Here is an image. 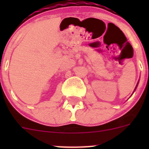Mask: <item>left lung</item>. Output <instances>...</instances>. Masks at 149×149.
Listing matches in <instances>:
<instances>
[{"label": "left lung", "mask_w": 149, "mask_h": 149, "mask_svg": "<svg viewBox=\"0 0 149 149\" xmlns=\"http://www.w3.org/2000/svg\"><path fill=\"white\" fill-rule=\"evenodd\" d=\"M137 85H138V83H137V84H136V87H135V89H134V91L136 90V87H137Z\"/></svg>", "instance_id": "obj_1"}]
</instances>
